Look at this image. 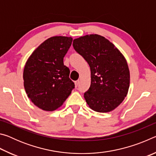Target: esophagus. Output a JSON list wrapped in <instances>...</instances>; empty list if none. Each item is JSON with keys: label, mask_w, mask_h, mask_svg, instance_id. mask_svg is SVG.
Returning <instances> with one entry per match:
<instances>
[{"label": "esophagus", "mask_w": 156, "mask_h": 156, "mask_svg": "<svg viewBox=\"0 0 156 156\" xmlns=\"http://www.w3.org/2000/svg\"><path fill=\"white\" fill-rule=\"evenodd\" d=\"M79 83H80V81H79V80H77V81L75 82V85H76V87H78V86Z\"/></svg>", "instance_id": "esophagus-1"}]
</instances>
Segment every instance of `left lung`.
Here are the masks:
<instances>
[{
    "instance_id": "1",
    "label": "left lung",
    "mask_w": 156,
    "mask_h": 156,
    "mask_svg": "<svg viewBox=\"0 0 156 156\" xmlns=\"http://www.w3.org/2000/svg\"><path fill=\"white\" fill-rule=\"evenodd\" d=\"M73 47L90 67L91 85L84 94L89 108L100 113L114 110L125 100L130 84L125 56L108 39L98 34L76 38Z\"/></svg>"
}]
</instances>
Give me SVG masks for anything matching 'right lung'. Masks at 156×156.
Listing matches in <instances>:
<instances>
[{
	"instance_id": "right-lung-1",
	"label": "right lung",
	"mask_w": 156,
	"mask_h": 156,
	"mask_svg": "<svg viewBox=\"0 0 156 156\" xmlns=\"http://www.w3.org/2000/svg\"><path fill=\"white\" fill-rule=\"evenodd\" d=\"M67 36L47 39L32 52L23 70L24 87L29 98L40 109H58L72 93L75 84L63 58L72 43Z\"/></svg>"
}]
</instances>
